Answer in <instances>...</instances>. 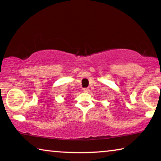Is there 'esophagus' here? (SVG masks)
<instances>
[{
    "instance_id": "obj_1",
    "label": "esophagus",
    "mask_w": 161,
    "mask_h": 161,
    "mask_svg": "<svg viewBox=\"0 0 161 161\" xmlns=\"http://www.w3.org/2000/svg\"><path fill=\"white\" fill-rule=\"evenodd\" d=\"M82 90H83L84 92H85V93H86V92H89V89L88 88H84Z\"/></svg>"
}]
</instances>
